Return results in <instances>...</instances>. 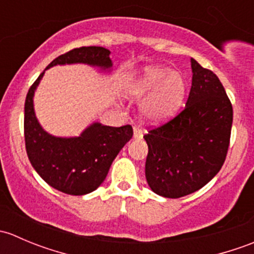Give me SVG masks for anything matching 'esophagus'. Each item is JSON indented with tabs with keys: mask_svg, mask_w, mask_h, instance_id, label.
<instances>
[{
	"mask_svg": "<svg viewBox=\"0 0 254 254\" xmlns=\"http://www.w3.org/2000/svg\"><path fill=\"white\" fill-rule=\"evenodd\" d=\"M143 136V132L141 129H139V127H134V137L135 139H142Z\"/></svg>",
	"mask_w": 254,
	"mask_h": 254,
	"instance_id": "1",
	"label": "esophagus"
}]
</instances>
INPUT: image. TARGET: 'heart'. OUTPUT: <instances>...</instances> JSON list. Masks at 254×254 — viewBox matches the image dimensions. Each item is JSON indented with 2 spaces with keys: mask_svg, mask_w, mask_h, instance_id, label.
Wrapping results in <instances>:
<instances>
[{
  "mask_svg": "<svg viewBox=\"0 0 254 254\" xmlns=\"http://www.w3.org/2000/svg\"><path fill=\"white\" fill-rule=\"evenodd\" d=\"M186 82L179 73L163 66H147L127 84V94L141 97L153 92L145 113L153 120H162L177 111L183 99Z\"/></svg>",
  "mask_w": 254,
  "mask_h": 254,
  "instance_id": "heart-1",
  "label": "heart"
}]
</instances>
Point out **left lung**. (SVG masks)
<instances>
[{"instance_id":"obj_1","label":"left lung","mask_w":254,"mask_h":254,"mask_svg":"<svg viewBox=\"0 0 254 254\" xmlns=\"http://www.w3.org/2000/svg\"><path fill=\"white\" fill-rule=\"evenodd\" d=\"M193 77L184 108L143 135L145 175L158 195L177 199L203 188L226 160L232 104L219 77L190 59Z\"/></svg>"}]
</instances>
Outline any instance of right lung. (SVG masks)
Listing matches in <instances>:
<instances>
[{
	"instance_id": "add662e5",
	"label": "right lung",
	"mask_w": 254,
	"mask_h": 254,
	"mask_svg": "<svg viewBox=\"0 0 254 254\" xmlns=\"http://www.w3.org/2000/svg\"><path fill=\"white\" fill-rule=\"evenodd\" d=\"M111 51L102 47L72 49L51 61L48 67L82 63L108 68ZM44 72L35 79L24 104L25 150L38 175L53 188L70 195L96 190L106 179L112 162L132 137L131 125L120 127L94 123L78 137H55L42 129L33 108V96Z\"/></svg>"
}]
</instances>
